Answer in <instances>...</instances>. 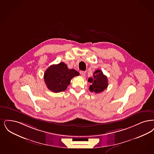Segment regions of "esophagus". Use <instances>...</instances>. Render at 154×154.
<instances>
[{
  "label": "esophagus",
  "mask_w": 154,
  "mask_h": 154,
  "mask_svg": "<svg viewBox=\"0 0 154 154\" xmlns=\"http://www.w3.org/2000/svg\"><path fill=\"white\" fill-rule=\"evenodd\" d=\"M80 73L82 77H85V72L84 71H80Z\"/></svg>",
  "instance_id": "obj_1"
}]
</instances>
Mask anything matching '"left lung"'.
Masks as SVG:
<instances>
[{"instance_id": "8db88e82", "label": "left lung", "mask_w": 154, "mask_h": 154, "mask_svg": "<svg viewBox=\"0 0 154 154\" xmlns=\"http://www.w3.org/2000/svg\"><path fill=\"white\" fill-rule=\"evenodd\" d=\"M88 81L92 84L89 86V91L92 92H102L108 85L107 77L100 69L96 70L93 73V78H89Z\"/></svg>"}]
</instances>
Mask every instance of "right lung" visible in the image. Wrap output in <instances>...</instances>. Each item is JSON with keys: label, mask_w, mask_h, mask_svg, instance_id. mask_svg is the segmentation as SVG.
Segmentation results:
<instances>
[{"label": "right lung", "mask_w": 154, "mask_h": 154, "mask_svg": "<svg viewBox=\"0 0 154 154\" xmlns=\"http://www.w3.org/2000/svg\"><path fill=\"white\" fill-rule=\"evenodd\" d=\"M79 73L74 69H68L64 62L51 65L44 74V81L50 91L53 92H63L70 84V80Z\"/></svg>", "instance_id": "add662e5"}]
</instances>
